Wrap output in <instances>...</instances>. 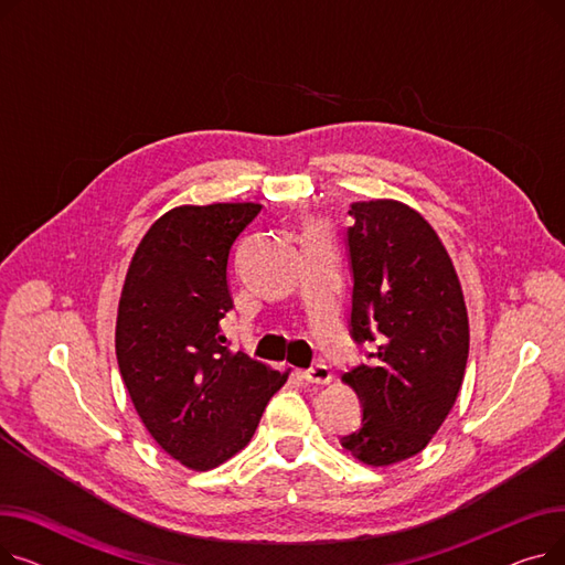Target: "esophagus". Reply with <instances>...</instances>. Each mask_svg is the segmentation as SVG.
I'll list each match as a JSON object with an SVG mask.
<instances>
[{
	"label": "esophagus",
	"instance_id": "esophagus-1",
	"mask_svg": "<svg viewBox=\"0 0 565 565\" xmlns=\"http://www.w3.org/2000/svg\"><path fill=\"white\" fill-rule=\"evenodd\" d=\"M302 380H307L309 384H328L332 380V373L328 366L316 364L309 371H302Z\"/></svg>",
	"mask_w": 565,
	"mask_h": 565
}]
</instances>
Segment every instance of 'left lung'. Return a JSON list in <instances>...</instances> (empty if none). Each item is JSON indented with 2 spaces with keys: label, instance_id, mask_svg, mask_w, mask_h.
Masks as SVG:
<instances>
[{
  "label": "left lung",
  "instance_id": "8db88e82",
  "mask_svg": "<svg viewBox=\"0 0 565 565\" xmlns=\"http://www.w3.org/2000/svg\"><path fill=\"white\" fill-rule=\"evenodd\" d=\"M348 228L354 341L371 362L341 375L360 396L362 426L341 447L390 467L422 454L458 398L469 318L454 260L435 228L396 199L352 201Z\"/></svg>",
  "mask_w": 565,
  "mask_h": 565
}]
</instances>
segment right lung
<instances>
[{
    "mask_svg": "<svg viewBox=\"0 0 565 565\" xmlns=\"http://www.w3.org/2000/svg\"><path fill=\"white\" fill-rule=\"evenodd\" d=\"M260 203L175 205L146 231L116 311V360L141 424L194 471L243 451L288 371L233 352L228 249Z\"/></svg>",
    "mask_w": 565,
    "mask_h": 565,
    "instance_id": "right-lung-1",
    "label": "right lung"
}]
</instances>
